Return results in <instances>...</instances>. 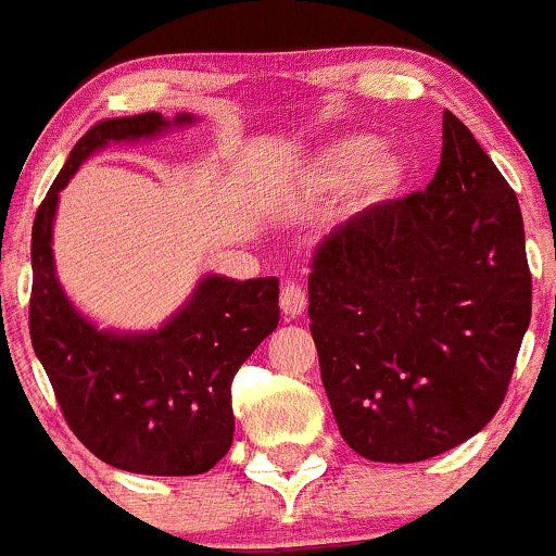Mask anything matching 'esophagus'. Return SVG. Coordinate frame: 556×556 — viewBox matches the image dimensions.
Masks as SVG:
<instances>
[{
	"label": "esophagus",
	"mask_w": 556,
	"mask_h": 556,
	"mask_svg": "<svg viewBox=\"0 0 556 556\" xmlns=\"http://www.w3.org/2000/svg\"><path fill=\"white\" fill-rule=\"evenodd\" d=\"M280 311L286 318H300L307 311V294L300 283H286L280 289Z\"/></svg>",
	"instance_id": "34e87169"
}]
</instances>
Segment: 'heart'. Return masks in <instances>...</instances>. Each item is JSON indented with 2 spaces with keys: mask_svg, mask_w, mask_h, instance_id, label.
I'll list each match as a JSON object with an SVG mask.
<instances>
[{
  "mask_svg": "<svg viewBox=\"0 0 556 556\" xmlns=\"http://www.w3.org/2000/svg\"><path fill=\"white\" fill-rule=\"evenodd\" d=\"M409 181V165L393 147H380L375 134L331 136L291 170L289 187L296 194L348 192L356 208H377L399 198Z\"/></svg>",
  "mask_w": 556,
  "mask_h": 556,
  "instance_id": "heart-1",
  "label": "heart"
}]
</instances>
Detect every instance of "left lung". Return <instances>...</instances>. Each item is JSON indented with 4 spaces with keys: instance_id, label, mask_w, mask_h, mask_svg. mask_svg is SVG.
<instances>
[{
    "instance_id": "1",
    "label": "left lung",
    "mask_w": 556,
    "mask_h": 556,
    "mask_svg": "<svg viewBox=\"0 0 556 556\" xmlns=\"http://www.w3.org/2000/svg\"><path fill=\"white\" fill-rule=\"evenodd\" d=\"M442 139L426 192L351 216L311 260L320 380L366 460H426L482 431L530 326L517 194L450 109Z\"/></svg>"
}]
</instances>
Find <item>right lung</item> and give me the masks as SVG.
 <instances>
[{
	"label": "right lung",
	"instance_id": "obj_1",
	"mask_svg": "<svg viewBox=\"0 0 556 556\" xmlns=\"http://www.w3.org/2000/svg\"><path fill=\"white\" fill-rule=\"evenodd\" d=\"M198 123L181 112L104 119L68 152L31 230L28 331L74 437L114 468L194 477L227 455L236 431L232 377L278 326V278L203 276L160 329H99L68 300L53 260L59 192L109 144L157 139Z\"/></svg>",
	"mask_w": 556,
	"mask_h": 556
}]
</instances>
